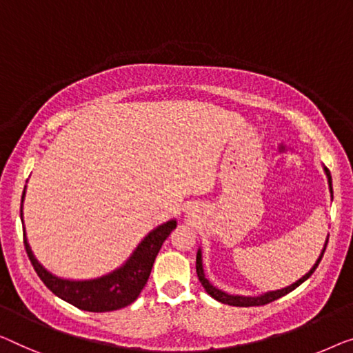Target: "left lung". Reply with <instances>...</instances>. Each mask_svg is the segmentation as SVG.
I'll use <instances>...</instances> for the list:
<instances>
[{
  "mask_svg": "<svg viewBox=\"0 0 353 353\" xmlns=\"http://www.w3.org/2000/svg\"><path fill=\"white\" fill-rule=\"evenodd\" d=\"M325 171H327V176H328V183H330V192L333 193V181H331V174H330V170L328 168H325ZM325 249H327V244H325L322 254H320L319 260L315 261V265L312 266V270L307 272L306 276H303L299 281H296L294 283H292L290 287L287 288H282V290H276V292H270V293H265L261 294V296H234V294H228L225 293L222 290H219V288H215L212 283H209V281L206 277H204V271H203V263H201V252L198 250L196 254V274H198V279L199 282H201V285L204 287V290H206L210 296L217 299V301L223 303V304H230V306H238V307H250V306H265V304L268 303H272L274 299H279L281 296H283V294L290 293L292 290H294L298 285H301V283L306 281V279H309L312 276V272L315 271V268L319 266L320 260H322V256L325 254Z\"/></svg>",
  "mask_w": 353,
  "mask_h": 353,
  "instance_id": "1",
  "label": "left lung"
}]
</instances>
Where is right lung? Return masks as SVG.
<instances>
[{"label": "right lung", "instance_id": "obj_1", "mask_svg": "<svg viewBox=\"0 0 353 353\" xmlns=\"http://www.w3.org/2000/svg\"><path fill=\"white\" fill-rule=\"evenodd\" d=\"M176 220H170L150 231L120 270L99 279H92V281H66V279L52 276L34 259L25 234L23 244L36 274L52 293L82 311L108 312L128 306L139 296L150 276L152 266L161 249V244L176 228Z\"/></svg>", "mask_w": 353, "mask_h": 353}]
</instances>
